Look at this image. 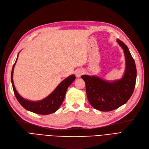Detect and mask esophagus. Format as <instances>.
Returning <instances> with one entry per match:
<instances>
[{
	"label": "esophagus",
	"instance_id": "esophagus-1",
	"mask_svg": "<svg viewBox=\"0 0 149 149\" xmlns=\"http://www.w3.org/2000/svg\"><path fill=\"white\" fill-rule=\"evenodd\" d=\"M83 74V71L82 70H80V69L77 70L76 71V72H75L76 77H80Z\"/></svg>",
	"mask_w": 149,
	"mask_h": 149
}]
</instances>
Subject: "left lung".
<instances>
[{
	"label": "left lung",
	"instance_id": "left-lung-1",
	"mask_svg": "<svg viewBox=\"0 0 149 149\" xmlns=\"http://www.w3.org/2000/svg\"><path fill=\"white\" fill-rule=\"evenodd\" d=\"M117 42L124 50L126 63L125 73L121 79L108 81L97 76H81L86 84L90 104L102 111H110L125 104L135 87L136 68L134 60L126 45L118 39Z\"/></svg>",
	"mask_w": 149,
	"mask_h": 149
}]
</instances>
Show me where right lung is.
Returning a JSON list of instances; mask_svg holds the SVG:
<instances>
[{
    "label": "right lung",
    "mask_w": 149,
    "mask_h": 149,
    "mask_svg": "<svg viewBox=\"0 0 149 149\" xmlns=\"http://www.w3.org/2000/svg\"><path fill=\"white\" fill-rule=\"evenodd\" d=\"M18 55L13 66L11 75L13 89V91L17 101L27 110L38 114H49L56 111L62 104L68 87L75 80V76L74 75H71L64 79L59 84V85L55 88L54 91L45 99L35 102L30 101L24 99L19 95L14 85L13 76V70Z\"/></svg>",
    "instance_id": "obj_1"
}]
</instances>
